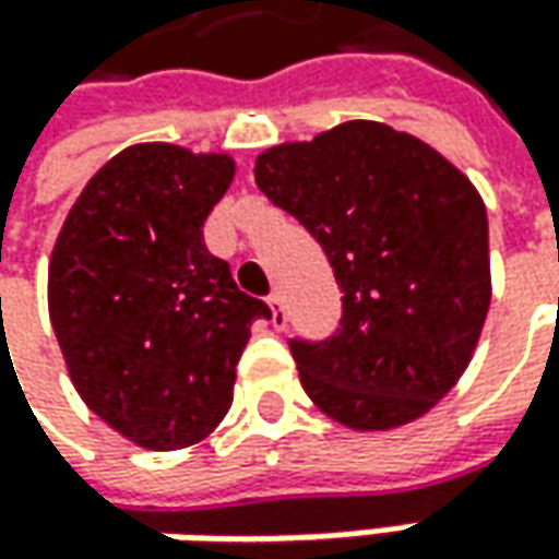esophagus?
I'll return each mask as SVG.
<instances>
[{
    "label": "esophagus",
    "instance_id": "34e87169",
    "mask_svg": "<svg viewBox=\"0 0 559 559\" xmlns=\"http://www.w3.org/2000/svg\"><path fill=\"white\" fill-rule=\"evenodd\" d=\"M269 309H272V328H275V331H284V328H287V309H284L281 294H272V297H269Z\"/></svg>",
    "mask_w": 559,
    "mask_h": 559
}]
</instances>
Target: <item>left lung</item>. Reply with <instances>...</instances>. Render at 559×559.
Segmentation results:
<instances>
[{"label": "left lung", "instance_id": "1", "mask_svg": "<svg viewBox=\"0 0 559 559\" xmlns=\"http://www.w3.org/2000/svg\"><path fill=\"white\" fill-rule=\"evenodd\" d=\"M257 185L334 265L340 331L294 340L299 383L358 433L405 427L467 371L491 302L476 185L417 135L349 120L257 157Z\"/></svg>", "mask_w": 559, "mask_h": 559}]
</instances>
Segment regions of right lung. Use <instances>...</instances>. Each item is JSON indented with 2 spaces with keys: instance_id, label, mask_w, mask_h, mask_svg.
<instances>
[{
  "instance_id": "1",
  "label": "right lung",
  "mask_w": 559,
  "mask_h": 559,
  "mask_svg": "<svg viewBox=\"0 0 559 559\" xmlns=\"http://www.w3.org/2000/svg\"><path fill=\"white\" fill-rule=\"evenodd\" d=\"M235 157L142 142L80 191L49 260V318L80 399L151 452L213 433L235 399L250 324L269 306L231 281L203 222Z\"/></svg>"
}]
</instances>
